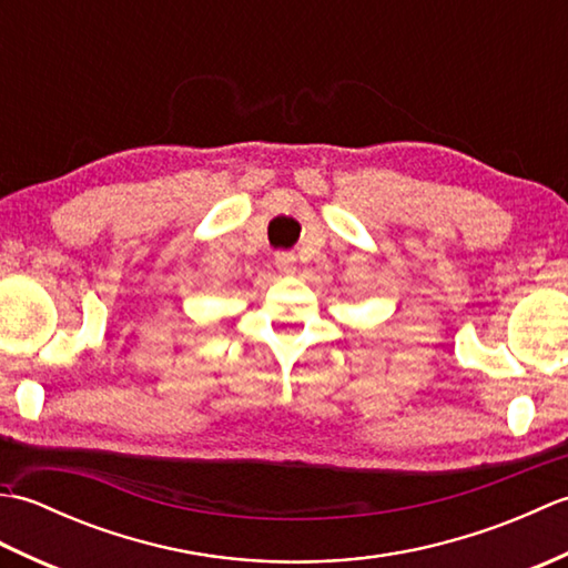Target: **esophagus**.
Masks as SVG:
<instances>
[{
	"instance_id": "34e87169",
	"label": "esophagus",
	"mask_w": 568,
	"mask_h": 568,
	"mask_svg": "<svg viewBox=\"0 0 568 568\" xmlns=\"http://www.w3.org/2000/svg\"><path fill=\"white\" fill-rule=\"evenodd\" d=\"M275 265H277V271H281V273H293L295 256H293V253H287V251L275 253Z\"/></svg>"
}]
</instances>
